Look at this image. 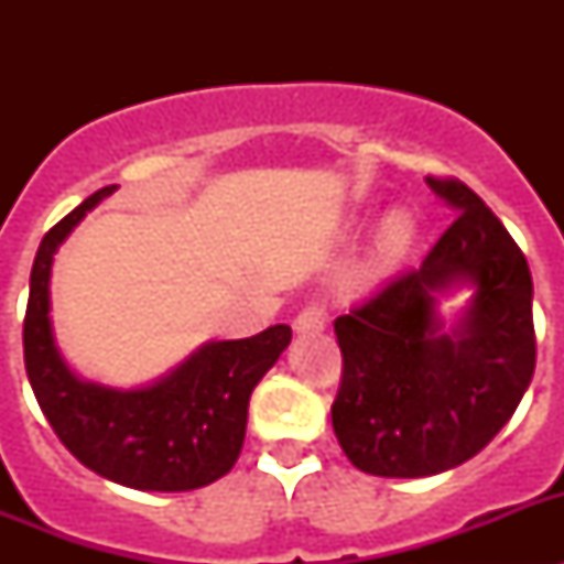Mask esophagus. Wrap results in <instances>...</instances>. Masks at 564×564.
Returning <instances> with one entry per match:
<instances>
[{
	"label": "esophagus",
	"mask_w": 564,
	"mask_h": 564,
	"mask_svg": "<svg viewBox=\"0 0 564 564\" xmlns=\"http://www.w3.org/2000/svg\"><path fill=\"white\" fill-rule=\"evenodd\" d=\"M325 325L327 307L322 305V302H307V305L296 313V318H293V327H296L299 333H318Z\"/></svg>",
	"instance_id": "34e87169"
}]
</instances>
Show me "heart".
<instances>
[{
    "label": "heart",
    "mask_w": 564,
    "mask_h": 564,
    "mask_svg": "<svg viewBox=\"0 0 564 564\" xmlns=\"http://www.w3.org/2000/svg\"><path fill=\"white\" fill-rule=\"evenodd\" d=\"M412 237H415V223H412L410 214H392L390 220L383 223L381 231L376 237V259L381 265L387 262H395L406 248H410Z\"/></svg>",
    "instance_id": "b5f03b06"
}]
</instances>
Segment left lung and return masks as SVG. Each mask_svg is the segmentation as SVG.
Returning <instances> with one entry per match:
<instances>
[{
	"mask_svg": "<svg viewBox=\"0 0 564 564\" xmlns=\"http://www.w3.org/2000/svg\"><path fill=\"white\" fill-rule=\"evenodd\" d=\"M457 208L417 268L395 273L336 318L341 383L333 432L347 460L378 477H430L486 449L536 367L525 253L457 177H426ZM475 281L460 332L440 333L434 293Z\"/></svg>",
	"mask_w": 564,
	"mask_h": 564,
	"instance_id": "obj_1",
	"label": "left lung"
}]
</instances>
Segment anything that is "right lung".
Returning a JSON list of instances; mask_svg holds the SVG:
<instances>
[{
    "mask_svg": "<svg viewBox=\"0 0 564 564\" xmlns=\"http://www.w3.org/2000/svg\"><path fill=\"white\" fill-rule=\"evenodd\" d=\"M107 194L112 186L98 188L44 234L30 271L24 370L58 441L96 475L141 491L203 488L237 463L251 392L291 344V327L212 341L147 390L118 392L78 381L50 330V265L62 239Z\"/></svg>",
    "mask_w": 564,
    "mask_h": 564,
    "instance_id": "obj_1",
    "label": "right lung"
}]
</instances>
